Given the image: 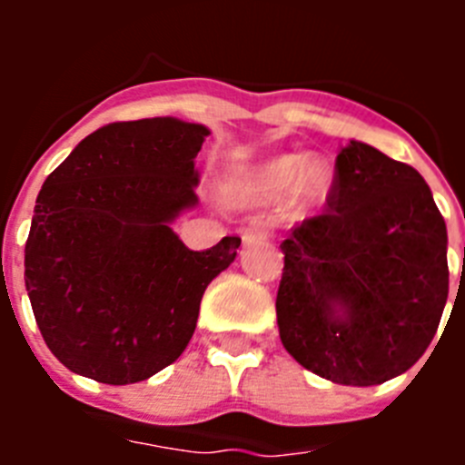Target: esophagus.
I'll return each mask as SVG.
<instances>
[{
	"instance_id": "1",
	"label": "esophagus",
	"mask_w": 465,
	"mask_h": 465,
	"mask_svg": "<svg viewBox=\"0 0 465 465\" xmlns=\"http://www.w3.org/2000/svg\"><path fill=\"white\" fill-rule=\"evenodd\" d=\"M270 237V225L262 223V221H252V223L242 228V240L244 244H256V242L268 240Z\"/></svg>"
}]
</instances>
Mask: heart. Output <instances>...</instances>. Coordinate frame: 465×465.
Listing matches in <instances>:
<instances>
[{"instance_id":"b5f03b06","label":"heart","mask_w":465,"mask_h":465,"mask_svg":"<svg viewBox=\"0 0 465 465\" xmlns=\"http://www.w3.org/2000/svg\"><path fill=\"white\" fill-rule=\"evenodd\" d=\"M328 183L331 174L322 160L286 153L235 176L228 183V197L237 204H265L289 193V212L302 216L322 200Z\"/></svg>"}]
</instances>
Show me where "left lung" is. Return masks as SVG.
Instances as JSON below:
<instances>
[{
    "label": "left lung",
    "instance_id": "1",
    "mask_svg": "<svg viewBox=\"0 0 465 465\" xmlns=\"http://www.w3.org/2000/svg\"><path fill=\"white\" fill-rule=\"evenodd\" d=\"M326 203L282 242L279 338L314 375L381 384L410 371L440 326L445 219L424 176L363 142L335 158Z\"/></svg>",
    "mask_w": 465,
    "mask_h": 465
}]
</instances>
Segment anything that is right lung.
I'll list each match as a JSON object with an SVG mask.
<instances>
[{
	"instance_id": "add662e5",
	"label": "right lung",
	"mask_w": 465,
	"mask_h": 465,
	"mask_svg": "<svg viewBox=\"0 0 465 465\" xmlns=\"http://www.w3.org/2000/svg\"><path fill=\"white\" fill-rule=\"evenodd\" d=\"M209 130L176 118L109 123L48 174L25 244V286L64 368L134 384L174 363L200 300L240 237L191 252L172 221L195 207V155Z\"/></svg>"
}]
</instances>
